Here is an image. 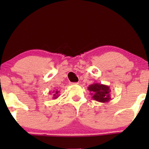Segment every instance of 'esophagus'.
Here are the masks:
<instances>
[{
    "instance_id": "34e87169",
    "label": "esophagus",
    "mask_w": 149,
    "mask_h": 149,
    "mask_svg": "<svg viewBox=\"0 0 149 149\" xmlns=\"http://www.w3.org/2000/svg\"><path fill=\"white\" fill-rule=\"evenodd\" d=\"M72 84H75V85H78L79 84V82H77V83H73Z\"/></svg>"
}]
</instances>
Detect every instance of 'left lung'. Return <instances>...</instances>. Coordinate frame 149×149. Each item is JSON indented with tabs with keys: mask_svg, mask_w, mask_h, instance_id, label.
<instances>
[{
	"mask_svg": "<svg viewBox=\"0 0 149 149\" xmlns=\"http://www.w3.org/2000/svg\"><path fill=\"white\" fill-rule=\"evenodd\" d=\"M87 89L90 92L91 98L100 102L106 103L111 100V89L107 85L95 82L88 87Z\"/></svg>",
	"mask_w": 149,
	"mask_h": 149,
	"instance_id": "8db88e82",
	"label": "left lung"
}]
</instances>
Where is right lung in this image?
Returning a JSON list of instances; mask_svg holds the SVG:
<instances>
[{"label": "right lung", "mask_w": 149, "mask_h": 149, "mask_svg": "<svg viewBox=\"0 0 149 149\" xmlns=\"http://www.w3.org/2000/svg\"><path fill=\"white\" fill-rule=\"evenodd\" d=\"M52 93H53L52 98L54 100L57 99L59 96H60V91H58V89H55V90L53 91ZM49 94H51V93H49Z\"/></svg>", "instance_id": "right-lung-1"}]
</instances>
